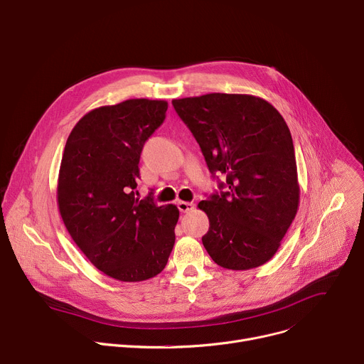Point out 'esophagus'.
<instances>
[{"mask_svg": "<svg viewBox=\"0 0 364 364\" xmlns=\"http://www.w3.org/2000/svg\"><path fill=\"white\" fill-rule=\"evenodd\" d=\"M177 206H178L180 212H183V213H188V212H193V210H194V205L190 203V202H183V200H180V202L177 203Z\"/></svg>", "mask_w": 364, "mask_h": 364, "instance_id": "obj_1", "label": "esophagus"}]
</instances>
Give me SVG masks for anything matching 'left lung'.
<instances>
[{
	"instance_id": "left-lung-1",
	"label": "left lung",
	"mask_w": 364,
	"mask_h": 364,
	"mask_svg": "<svg viewBox=\"0 0 364 364\" xmlns=\"http://www.w3.org/2000/svg\"><path fill=\"white\" fill-rule=\"evenodd\" d=\"M173 106L199 142L220 194L197 208L209 218L202 242L218 266L250 270L277 252L299 208L290 130L282 114L251 94L210 92Z\"/></svg>"
}]
</instances>
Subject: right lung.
<instances>
[{
  "instance_id": "1",
  "label": "right lung",
  "mask_w": 364,
  "mask_h": 364,
  "mask_svg": "<svg viewBox=\"0 0 364 364\" xmlns=\"http://www.w3.org/2000/svg\"><path fill=\"white\" fill-rule=\"evenodd\" d=\"M167 109L149 98L97 107L63 149L56 200L65 228L92 266L119 282L155 277L174 247L177 206L135 197L144 144Z\"/></svg>"
}]
</instances>
